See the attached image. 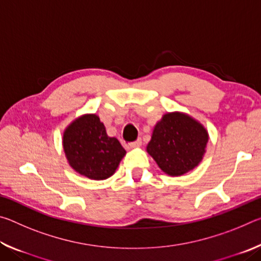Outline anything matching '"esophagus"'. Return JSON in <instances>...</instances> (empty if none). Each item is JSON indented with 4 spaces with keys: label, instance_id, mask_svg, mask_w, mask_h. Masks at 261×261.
Masks as SVG:
<instances>
[{
    "label": "esophagus",
    "instance_id": "34e87169",
    "mask_svg": "<svg viewBox=\"0 0 261 261\" xmlns=\"http://www.w3.org/2000/svg\"><path fill=\"white\" fill-rule=\"evenodd\" d=\"M140 145H141V139H137L135 141H131V143L129 144V146L132 147V148H135V147L140 146Z\"/></svg>",
    "mask_w": 261,
    "mask_h": 261
}]
</instances>
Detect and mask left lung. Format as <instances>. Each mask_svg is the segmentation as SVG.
<instances>
[{"label":"left lung","mask_w":261,"mask_h":261,"mask_svg":"<svg viewBox=\"0 0 261 261\" xmlns=\"http://www.w3.org/2000/svg\"><path fill=\"white\" fill-rule=\"evenodd\" d=\"M208 141V134L189 115L168 113L153 130L147 152L162 171L180 176L199 165Z\"/></svg>","instance_id":"obj_1"}]
</instances>
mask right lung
<instances>
[{
  "instance_id": "add662e5",
  "label": "right lung",
  "mask_w": 261,
  "mask_h": 261,
  "mask_svg": "<svg viewBox=\"0 0 261 261\" xmlns=\"http://www.w3.org/2000/svg\"><path fill=\"white\" fill-rule=\"evenodd\" d=\"M63 147L77 173L98 180L110 177L126 153L120 141L107 136L103 123L94 114L84 115L68 126Z\"/></svg>"
}]
</instances>
